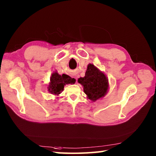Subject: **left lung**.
Masks as SVG:
<instances>
[{"label":"left lung","mask_w":156,"mask_h":156,"mask_svg":"<svg viewBox=\"0 0 156 156\" xmlns=\"http://www.w3.org/2000/svg\"><path fill=\"white\" fill-rule=\"evenodd\" d=\"M87 98L93 102L104 97L109 90V83L105 74L93 64L87 65L84 77L78 78Z\"/></svg>","instance_id":"1"}]
</instances>
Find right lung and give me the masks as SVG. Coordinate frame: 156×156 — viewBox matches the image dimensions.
<instances>
[{"label": "right lung", "mask_w": 156, "mask_h": 156, "mask_svg": "<svg viewBox=\"0 0 156 156\" xmlns=\"http://www.w3.org/2000/svg\"><path fill=\"white\" fill-rule=\"evenodd\" d=\"M75 83L76 80L74 78H71L70 76L66 74L60 75L56 71L52 73L47 89L52 94L59 96L63 91L65 85L68 84H74Z\"/></svg>", "instance_id": "1"}]
</instances>
